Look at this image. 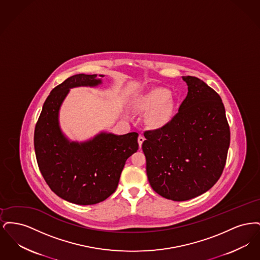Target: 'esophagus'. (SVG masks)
I'll use <instances>...</instances> for the list:
<instances>
[{
  "instance_id": "obj_1",
  "label": "esophagus",
  "mask_w": 260,
  "mask_h": 260,
  "mask_svg": "<svg viewBox=\"0 0 260 260\" xmlns=\"http://www.w3.org/2000/svg\"><path fill=\"white\" fill-rule=\"evenodd\" d=\"M137 140H138V145H139V148H141V146H142V143H143V141H144V140H145V138H144V136H138V138H137Z\"/></svg>"
}]
</instances>
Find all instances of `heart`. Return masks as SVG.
<instances>
[{
  "label": "heart",
  "mask_w": 260,
  "mask_h": 260,
  "mask_svg": "<svg viewBox=\"0 0 260 260\" xmlns=\"http://www.w3.org/2000/svg\"><path fill=\"white\" fill-rule=\"evenodd\" d=\"M142 108L151 111L149 115L151 125L161 126L172 119L174 102L172 98H169V92L166 89H155L143 100Z\"/></svg>",
  "instance_id": "obj_1"
}]
</instances>
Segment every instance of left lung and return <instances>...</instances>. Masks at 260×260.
I'll return each mask as SVG.
<instances>
[{
	"label": "left lung",
	"mask_w": 260,
	"mask_h": 260,
	"mask_svg": "<svg viewBox=\"0 0 260 260\" xmlns=\"http://www.w3.org/2000/svg\"><path fill=\"white\" fill-rule=\"evenodd\" d=\"M188 93L173 119L144 132L142 150L153 190L176 202L202 195L222 174L230 127L221 98L204 81L183 76Z\"/></svg>",
	"instance_id": "left-lung-1"
}]
</instances>
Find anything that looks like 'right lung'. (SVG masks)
Masks as SVG:
<instances>
[{
	"mask_svg": "<svg viewBox=\"0 0 260 260\" xmlns=\"http://www.w3.org/2000/svg\"><path fill=\"white\" fill-rule=\"evenodd\" d=\"M100 83L95 74L66 79L50 91L35 126L34 147L40 172L53 193L77 205H94L111 196L126 159L138 149L137 133L100 134L81 144L69 142L62 135L58 110L69 88Z\"/></svg>",
	"mask_w": 260,
	"mask_h": 260,
	"instance_id": "right-lung-1",
	"label": "right lung"
}]
</instances>
